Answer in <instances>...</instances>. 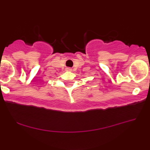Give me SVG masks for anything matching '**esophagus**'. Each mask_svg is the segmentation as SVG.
Masks as SVG:
<instances>
[{
  "label": "esophagus",
  "mask_w": 150,
  "mask_h": 150,
  "mask_svg": "<svg viewBox=\"0 0 150 150\" xmlns=\"http://www.w3.org/2000/svg\"><path fill=\"white\" fill-rule=\"evenodd\" d=\"M68 69H69V68H68Z\"/></svg>",
  "instance_id": "esophagus-1"
}]
</instances>
